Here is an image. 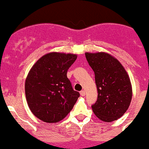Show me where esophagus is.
<instances>
[{
  "instance_id": "esophagus-1",
  "label": "esophagus",
  "mask_w": 149,
  "mask_h": 149,
  "mask_svg": "<svg viewBox=\"0 0 149 149\" xmlns=\"http://www.w3.org/2000/svg\"><path fill=\"white\" fill-rule=\"evenodd\" d=\"M79 93H80L81 96H85V91H81Z\"/></svg>"
}]
</instances>
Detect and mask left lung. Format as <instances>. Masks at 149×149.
I'll use <instances>...</instances> for the list:
<instances>
[{
    "instance_id": "1",
    "label": "left lung",
    "mask_w": 149,
    "mask_h": 149,
    "mask_svg": "<svg viewBox=\"0 0 149 149\" xmlns=\"http://www.w3.org/2000/svg\"><path fill=\"white\" fill-rule=\"evenodd\" d=\"M95 74L98 99L92 105L94 114L107 123L117 120L126 112L132 100L130 79L116 58L105 52L85 53Z\"/></svg>"
}]
</instances>
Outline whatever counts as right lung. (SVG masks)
<instances>
[{
	"label": "right lung",
	"mask_w": 149,
	"mask_h": 149,
	"mask_svg": "<svg viewBox=\"0 0 149 149\" xmlns=\"http://www.w3.org/2000/svg\"><path fill=\"white\" fill-rule=\"evenodd\" d=\"M77 54L51 52L42 56L29 70L25 95L32 114L47 123H58L71 111L79 97L67 73Z\"/></svg>",
	"instance_id": "right-lung-1"
}]
</instances>
